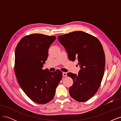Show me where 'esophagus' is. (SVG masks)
Returning a JSON list of instances; mask_svg holds the SVG:
<instances>
[{
  "label": "esophagus",
  "mask_w": 121,
  "mask_h": 121,
  "mask_svg": "<svg viewBox=\"0 0 121 121\" xmlns=\"http://www.w3.org/2000/svg\"><path fill=\"white\" fill-rule=\"evenodd\" d=\"M63 75L64 77H66L67 76V73H65V72H63Z\"/></svg>",
  "instance_id": "34e87169"
}]
</instances>
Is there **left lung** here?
Instances as JSON below:
<instances>
[{
    "mask_svg": "<svg viewBox=\"0 0 121 121\" xmlns=\"http://www.w3.org/2000/svg\"><path fill=\"white\" fill-rule=\"evenodd\" d=\"M58 39L69 60H77L81 67L78 75L67 74L73 80L69 88L70 96L79 102L88 100L97 92L104 75L105 58L101 43L95 36L83 31L58 36Z\"/></svg>",
    "mask_w": 121,
    "mask_h": 121,
    "instance_id": "8db88e82",
    "label": "left lung"
}]
</instances>
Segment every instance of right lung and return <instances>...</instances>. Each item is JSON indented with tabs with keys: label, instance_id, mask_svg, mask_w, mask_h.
I'll return each mask as SVG.
<instances>
[{
	"label": "right lung",
	"instance_id": "1",
	"mask_svg": "<svg viewBox=\"0 0 121 121\" xmlns=\"http://www.w3.org/2000/svg\"><path fill=\"white\" fill-rule=\"evenodd\" d=\"M56 39L41 34L28 35L21 39L16 48L14 69L17 81L25 94L39 104L52 100L63 76L60 69L50 72L42 69L49 47Z\"/></svg>",
	"mask_w": 121,
	"mask_h": 121
}]
</instances>
